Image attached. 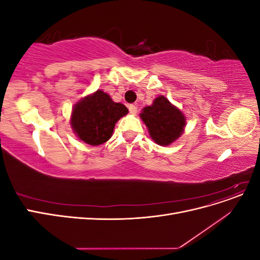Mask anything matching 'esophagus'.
<instances>
[{
	"label": "esophagus",
	"mask_w": 260,
	"mask_h": 260,
	"mask_svg": "<svg viewBox=\"0 0 260 260\" xmlns=\"http://www.w3.org/2000/svg\"><path fill=\"white\" fill-rule=\"evenodd\" d=\"M137 111H138V108H137L136 105H133V104L129 105V112H130V114L136 115V114H137Z\"/></svg>",
	"instance_id": "34e87169"
}]
</instances>
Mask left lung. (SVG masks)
Here are the masks:
<instances>
[{"label": "left lung", "mask_w": 260, "mask_h": 260, "mask_svg": "<svg viewBox=\"0 0 260 260\" xmlns=\"http://www.w3.org/2000/svg\"><path fill=\"white\" fill-rule=\"evenodd\" d=\"M146 124L149 136L157 144L167 146L181 137L185 127V117L182 112L162 95L154 100L140 114Z\"/></svg>", "instance_id": "1"}]
</instances>
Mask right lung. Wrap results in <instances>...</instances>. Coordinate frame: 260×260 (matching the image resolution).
<instances>
[{
  "mask_svg": "<svg viewBox=\"0 0 260 260\" xmlns=\"http://www.w3.org/2000/svg\"><path fill=\"white\" fill-rule=\"evenodd\" d=\"M127 114L123 104L115 103L108 94L98 90L74 106L70 124L81 141L96 146L111 139L116 122Z\"/></svg>",
  "mask_w": 260,
  "mask_h": 260,
  "instance_id": "right-lung-1",
  "label": "right lung"
}]
</instances>
